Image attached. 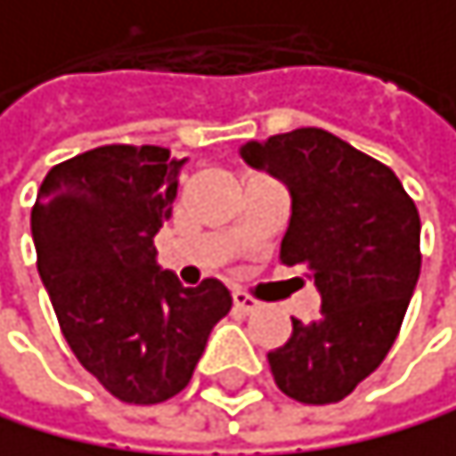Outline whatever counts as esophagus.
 Here are the masks:
<instances>
[{
    "mask_svg": "<svg viewBox=\"0 0 456 456\" xmlns=\"http://www.w3.org/2000/svg\"><path fill=\"white\" fill-rule=\"evenodd\" d=\"M233 309H236V312H242V314H248V312L258 309V301H253L250 295H245V292H240V289H233Z\"/></svg>",
    "mask_w": 456,
    "mask_h": 456,
    "instance_id": "esophagus-1",
    "label": "esophagus"
}]
</instances>
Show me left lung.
Returning <instances> with one entry per match:
<instances>
[{"mask_svg": "<svg viewBox=\"0 0 456 456\" xmlns=\"http://www.w3.org/2000/svg\"><path fill=\"white\" fill-rule=\"evenodd\" d=\"M289 191L281 262L320 292L312 323L267 354L278 390L301 404L343 401L393 348L420 275V216L395 172L320 127L240 147Z\"/></svg>", "mask_w": 456, "mask_h": 456, "instance_id": "1", "label": "left lung"}]
</instances>
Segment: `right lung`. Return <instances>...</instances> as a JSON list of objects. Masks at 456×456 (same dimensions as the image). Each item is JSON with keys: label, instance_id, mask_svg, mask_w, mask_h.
Listing matches in <instances>:
<instances>
[{"label": "right lung", "instance_id": "right-lung-1", "mask_svg": "<svg viewBox=\"0 0 456 456\" xmlns=\"http://www.w3.org/2000/svg\"><path fill=\"white\" fill-rule=\"evenodd\" d=\"M186 159L108 144L46 172L29 216L38 273L80 365L125 404H161L198 368L231 312L216 278L183 287L155 233L172 216Z\"/></svg>", "mask_w": 456, "mask_h": 456}]
</instances>
